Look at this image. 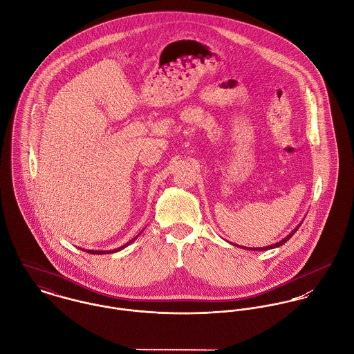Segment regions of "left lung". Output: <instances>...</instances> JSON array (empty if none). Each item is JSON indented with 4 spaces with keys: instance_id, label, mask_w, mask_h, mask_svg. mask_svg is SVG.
<instances>
[{
    "instance_id": "8db88e82",
    "label": "left lung",
    "mask_w": 354,
    "mask_h": 354,
    "mask_svg": "<svg viewBox=\"0 0 354 354\" xmlns=\"http://www.w3.org/2000/svg\"><path fill=\"white\" fill-rule=\"evenodd\" d=\"M301 225V223L292 231V234H289V235L286 236L283 240H281V241H278V243H275V244H272V245H269V247H262V248H248V247H243V248H248V250H255V251H263V250H270V248H275V247H279V245H282L283 243H286L292 236L296 234V231L299 230V227Z\"/></svg>"
}]
</instances>
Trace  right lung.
Instances as JSON below:
<instances>
[{"instance_id": "right-lung-1", "label": "right lung", "mask_w": 354, "mask_h": 354, "mask_svg": "<svg viewBox=\"0 0 354 354\" xmlns=\"http://www.w3.org/2000/svg\"><path fill=\"white\" fill-rule=\"evenodd\" d=\"M137 237H138V235L136 236V237H134V239H131V240H129V241H127V243H126V244H124V245H123V247H120V248H118V250H113V251H93V250H88V251H86V250H85V251H86V252H89V254H106V252H107V254H111V252H115V251H119V250H122V248H124V247H126V245H127V244H130V243H131V241H134V240H136V239H137Z\"/></svg>"}]
</instances>
